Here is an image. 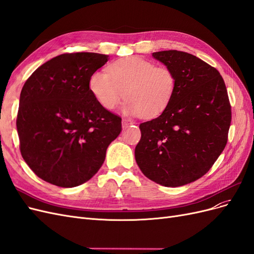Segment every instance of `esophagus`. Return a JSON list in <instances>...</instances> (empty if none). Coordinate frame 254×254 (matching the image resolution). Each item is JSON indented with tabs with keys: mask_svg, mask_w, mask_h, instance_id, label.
Segmentation results:
<instances>
[{
	"mask_svg": "<svg viewBox=\"0 0 254 254\" xmlns=\"http://www.w3.org/2000/svg\"><path fill=\"white\" fill-rule=\"evenodd\" d=\"M134 124V123L132 121L130 120H123V128H127L128 126Z\"/></svg>",
	"mask_w": 254,
	"mask_h": 254,
	"instance_id": "esophagus-1",
	"label": "esophagus"
}]
</instances>
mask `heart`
<instances>
[{"instance_id": "heart-1", "label": "heart", "mask_w": 254, "mask_h": 254, "mask_svg": "<svg viewBox=\"0 0 254 254\" xmlns=\"http://www.w3.org/2000/svg\"><path fill=\"white\" fill-rule=\"evenodd\" d=\"M89 91L106 110L117 108L128 97L122 111L130 117L156 118L171 104L177 88L174 71L156 66L139 56L122 58L112 63L108 73L95 71L90 75Z\"/></svg>"}]
</instances>
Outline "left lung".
Here are the masks:
<instances>
[{"instance_id":"1","label":"left lung","mask_w":254,"mask_h":254,"mask_svg":"<svg viewBox=\"0 0 254 254\" xmlns=\"http://www.w3.org/2000/svg\"><path fill=\"white\" fill-rule=\"evenodd\" d=\"M172 68L175 95L157 119L140 124L134 157L142 173L163 187L194 182L209 172L225 149L231 106L216 68L180 51L152 53Z\"/></svg>"}]
</instances>
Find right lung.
Listing matches in <instances>:
<instances>
[{
  "mask_svg": "<svg viewBox=\"0 0 254 254\" xmlns=\"http://www.w3.org/2000/svg\"><path fill=\"white\" fill-rule=\"evenodd\" d=\"M109 60L97 53L63 54L47 61L22 88L17 118L21 155L39 178L74 188L102 167L122 131V119L98 105L90 75Z\"/></svg>",
  "mask_w": 254,
  "mask_h": 254,
  "instance_id": "1",
  "label": "right lung"
}]
</instances>
